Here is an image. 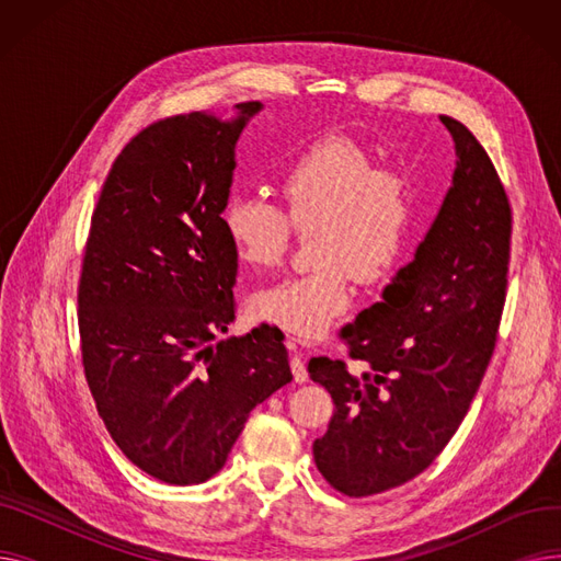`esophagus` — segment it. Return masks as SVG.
Returning a JSON list of instances; mask_svg holds the SVG:
<instances>
[{
    "instance_id": "obj_1",
    "label": "esophagus",
    "mask_w": 561,
    "mask_h": 561,
    "mask_svg": "<svg viewBox=\"0 0 561 561\" xmlns=\"http://www.w3.org/2000/svg\"><path fill=\"white\" fill-rule=\"evenodd\" d=\"M302 341L300 339H288V347L290 350H298ZM290 370H293V377H296L298 385H302V381L309 379V373H307V366H305V359L300 355H293L290 357Z\"/></svg>"
}]
</instances>
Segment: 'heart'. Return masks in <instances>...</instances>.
Segmentation results:
<instances>
[{"instance_id": "obj_1", "label": "heart", "mask_w": 561, "mask_h": 561, "mask_svg": "<svg viewBox=\"0 0 561 561\" xmlns=\"http://www.w3.org/2000/svg\"><path fill=\"white\" fill-rule=\"evenodd\" d=\"M284 202L231 195L222 209L227 241L243 265L268 271L288 252L293 227L316 231L320 268L256 290L250 313L293 336L325 334L352 307V273L387 279L407 254L421 216L419 184L407 168L377 165L364 145L328 136L288 163Z\"/></svg>"}]
</instances>
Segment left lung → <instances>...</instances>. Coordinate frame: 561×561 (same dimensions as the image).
Returning <instances> with one entry per match:
<instances>
[{
  "label": "left lung",
  "instance_id": "left-lung-1",
  "mask_svg": "<svg viewBox=\"0 0 561 561\" xmlns=\"http://www.w3.org/2000/svg\"><path fill=\"white\" fill-rule=\"evenodd\" d=\"M455 140L453 184L414 259L343 339L368 373L313 357L336 404L316 466L336 491L373 495L416 478L448 446L493 355L505 305L512 209L478 138L438 115Z\"/></svg>",
  "mask_w": 561,
  "mask_h": 561
}]
</instances>
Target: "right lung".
<instances>
[{"mask_svg": "<svg viewBox=\"0 0 561 561\" xmlns=\"http://www.w3.org/2000/svg\"><path fill=\"white\" fill-rule=\"evenodd\" d=\"M263 108L195 111L142 129L115 159L79 279L85 379L111 438L147 476L199 484L250 411L293 379L282 332L214 343L233 320L222 227L236 142Z\"/></svg>", "mask_w": 561, "mask_h": 561, "instance_id": "right-lung-1", "label": "right lung"}]
</instances>
